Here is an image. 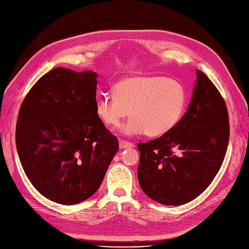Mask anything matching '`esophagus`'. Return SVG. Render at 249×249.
I'll return each mask as SVG.
<instances>
[{
    "label": "esophagus",
    "mask_w": 249,
    "mask_h": 249,
    "mask_svg": "<svg viewBox=\"0 0 249 249\" xmlns=\"http://www.w3.org/2000/svg\"><path fill=\"white\" fill-rule=\"evenodd\" d=\"M119 147H120V149H131V147H133V144L131 142L120 140L119 141Z\"/></svg>",
    "instance_id": "34e87169"
}]
</instances>
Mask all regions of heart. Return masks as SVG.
Here are the masks:
<instances>
[{
	"mask_svg": "<svg viewBox=\"0 0 249 249\" xmlns=\"http://www.w3.org/2000/svg\"><path fill=\"white\" fill-rule=\"evenodd\" d=\"M187 105L184 85L159 75H137L121 80L115 94L100 93L95 99V113L107 127H121L125 136L147 133L160 137L171 131L181 119Z\"/></svg>",
	"mask_w": 249,
	"mask_h": 249,
	"instance_id": "obj_1",
	"label": "heart"
}]
</instances>
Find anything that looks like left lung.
I'll return each instance as SVG.
<instances>
[{
  "mask_svg": "<svg viewBox=\"0 0 249 249\" xmlns=\"http://www.w3.org/2000/svg\"><path fill=\"white\" fill-rule=\"evenodd\" d=\"M229 138L224 99L206 74L197 70L188 110L176 127L138 144V178L142 190L166 206H180L196 199L220 171Z\"/></svg>",
  "mask_w": 249,
  "mask_h": 249,
  "instance_id": "left-lung-1",
  "label": "left lung"
}]
</instances>
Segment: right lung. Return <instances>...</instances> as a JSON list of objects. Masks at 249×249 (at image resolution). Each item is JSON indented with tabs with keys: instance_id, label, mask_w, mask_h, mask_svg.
<instances>
[{
	"instance_id": "right-lung-1",
	"label": "right lung",
	"mask_w": 249,
	"mask_h": 249,
	"mask_svg": "<svg viewBox=\"0 0 249 249\" xmlns=\"http://www.w3.org/2000/svg\"><path fill=\"white\" fill-rule=\"evenodd\" d=\"M97 74L55 68L26 95L16 124L24 172L43 197L76 204L99 188L119 150L95 113Z\"/></svg>"
}]
</instances>
